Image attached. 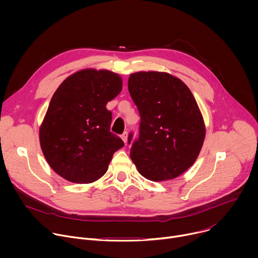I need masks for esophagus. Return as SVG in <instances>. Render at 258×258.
Listing matches in <instances>:
<instances>
[{
  "label": "esophagus",
  "instance_id": "obj_1",
  "mask_svg": "<svg viewBox=\"0 0 258 258\" xmlns=\"http://www.w3.org/2000/svg\"><path fill=\"white\" fill-rule=\"evenodd\" d=\"M120 138L122 139V141H123L124 143H126V141H127V133H126V132L122 133V135L120 136Z\"/></svg>",
  "mask_w": 258,
  "mask_h": 258
}]
</instances>
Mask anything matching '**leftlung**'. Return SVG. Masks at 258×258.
<instances>
[{"label": "left lung", "mask_w": 258, "mask_h": 258, "mask_svg": "<svg viewBox=\"0 0 258 258\" xmlns=\"http://www.w3.org/2000/svg\"><path fill=\"white\" fill-rule=\"evenodd\" d=\"M128 92L139 110V138L131 158L146 178L162 181L185 172L197 159L205 125L190 89L166 72L132 73ZM133 134L128 135V144Z\"/></svg>", "instance_id": "obj_1"}]
</instances>
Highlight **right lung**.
Masks as SVG:
<instances>
[{
  "label": "right lung",
  "mask_w": 258,
  "mask_h": 258,
  "mask_svg": "<svg viewBox=\"0 0 258 258\" xmlns=\"http://www.w3.org/2000/svg\"><path fill=\"white\" fill-rule=\"evenodd\" d=\"M122 90V80L109 70L84 69L56 90L40 127L41 148L52 169L63 178L89 183L105 174L122 140L110 132L106 108Z\"/></svg>",
  "instance_id": "right-lung-1"
}]
</instances>
